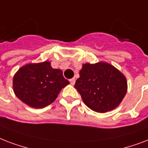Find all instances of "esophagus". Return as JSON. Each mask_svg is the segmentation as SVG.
<instances>
[{"label":"esophagus","instance_id":"1","mask_svg":"<svg viewBox=\"0 0 148 148\" xmlns=\"http://www.w3.org/2000/svg\"><path fill=\"white\" fill-rule=\"evenodd\" d=\"M69 82H70L71 85H74L75 84V79H74V78H73V79H69Z\"/></svg>","mask_w":148,"mask_h":148}]
</instances>
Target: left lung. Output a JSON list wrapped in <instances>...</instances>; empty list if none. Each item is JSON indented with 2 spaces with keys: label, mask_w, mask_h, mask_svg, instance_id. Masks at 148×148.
Returning a JSON list of instances; mask_svg holds the SVG:
<instances>
[{
  "label": "left lung",
  "mask_w": 148,
  "mask_h": 148,
  "mask_svg": "<svg viewBox=\"0 0 148 148\" xmlns=\"http://www.w3.org/2000/svg\"><path fill=\"white\" fill-rule=\"evenodd\" d=\"M75 88L89 108L97 113H106L121 104L127 91V81L111 64L85 63Z\"/></svg>",
  "instance_id": "left-lung-1"
}]
</instances>
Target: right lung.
I'll list each match as a JSON object with an SVG mask.
<instances>
[{
	"label": "right lung",
	"mask_w": 148,
	"mask_h": 148,
	"mask_svg": "<svg viewBox=\"0 0 148 148\" xmlns=\"http://www.w3.org/2000/svg\"><path fill=\"white\" fill-rule=\"evenodd\" d=\"M69 84L62 71L53 69L51 62L29 63L23 66L13 77L14 94L33 108H44L53 103L62 89Z\"/></svg>",
	"instance_id": "add662e5"
}]
</instances>
